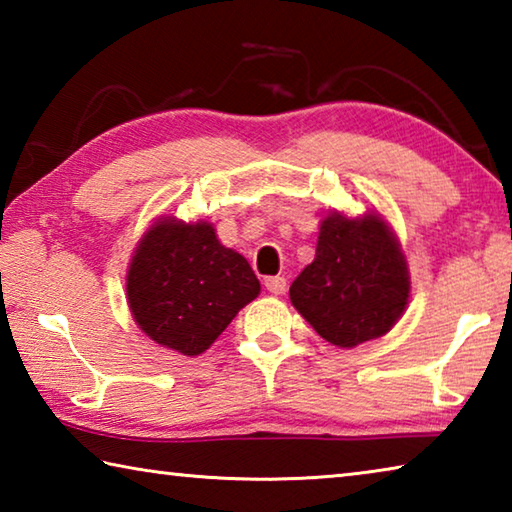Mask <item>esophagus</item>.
I'll return each instance as SVG.
<instances>
[{"instance_id":"esophagus-1","label":"esophagus","mask_w":512,"mask_h":512,"mask_svg":"<svg viewBox=\"0 0 512 512\" xmlns=\"http://www.w3.org/2000/svg\"><path fill=\"white\" fill-rule=\"evenodd\" d=\"M266 289L273 293V296H282L284 291H287V280H284L282 275H273V277H266L264 280Z\"/></svg>"}]
</instances>
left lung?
<instances>
[{"mask_svg":"<svg viewBox=\"0 0 512 512\" xmlns=\"http://www.w3.org/2000/svg\"><path fill=\"white\" fill-rule=\"evenodd\" d=\"M409 291L406 259L384 219L332 214L320 225L314 262L293 280L289 296L325 341L354 348L400 320Z\"/></svg>","mask_w":512,"mask_h":512,"instance_id":"1","label":"left lung"}]
</instances>
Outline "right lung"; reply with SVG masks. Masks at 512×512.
Returning a JSON list of instances; mask_svg holds the SVG:
<instances>
[{"mask_svg":"<svg viewBox=\"0 0 512 512\" xmlns=\"http://www.w3.org/2000/svg\"><path fill=\"white\" fill-rule=\"evenodd\" d=\"M126 291L146 336L196 357L257 298L259 280L246 257L221 246L210 223L164 219L137 246Z\"/></svg>","mask_w":512,"mask_h":512,"instance_id":"right-lung-1","label":"right lung"}]
</instances>
